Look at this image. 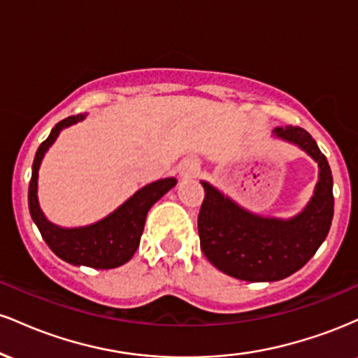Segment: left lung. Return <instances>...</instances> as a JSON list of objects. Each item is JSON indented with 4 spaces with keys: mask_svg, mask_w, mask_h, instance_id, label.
<instances>
[{
    "mask_svg": "<svg viewBox=\"0 0 358 358\" xmlns=\"http://www.w3.org/2000/svg\"><path fill=\"white\" fill-rule=\"evenodd\" d=\"M274 134L305 150L320 166L313 199L294 219L254 215L202 182L200 248L217 269L242 281H279L296 273L315 256L334 219V176L327 156L303 127H276Z\"/></svg>",
    "mask_w": 358,
    "mask_h": 358,
    "instance_id": "obj_1",
    "label": "left lung"
}]
</instances>
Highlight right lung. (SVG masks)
<instances>
[{
	"mask_svg": "<svg viewBox=\"0 0 358 358\" xmlns=\"http://www.w3.org/2000/svg\"><path fill=\"white\" fill-rule=\"evenodd\" d=\"M84 114L69 116L57 122L50 136L36 150L34 166H31V180L28 187V207L31 219L42 234L43 241L53 252L64 261L76 266H89L94 269H113L122 266L136 252L145 229L146 213L156 200L176 185L175 178H163L158 182L146 185L124 202L117 210L96 224L79 229H62L53 225L43 217L36 199V180L38 168L42 163L45 151L52 146L59 136L62 127L76 124L82 121Z\"/></svg>",
	"mask_w": 358,
	"mask_h": 358,
	"instance_id": "right-lung-1",
	"label": "right lung"
}]
</instances>
